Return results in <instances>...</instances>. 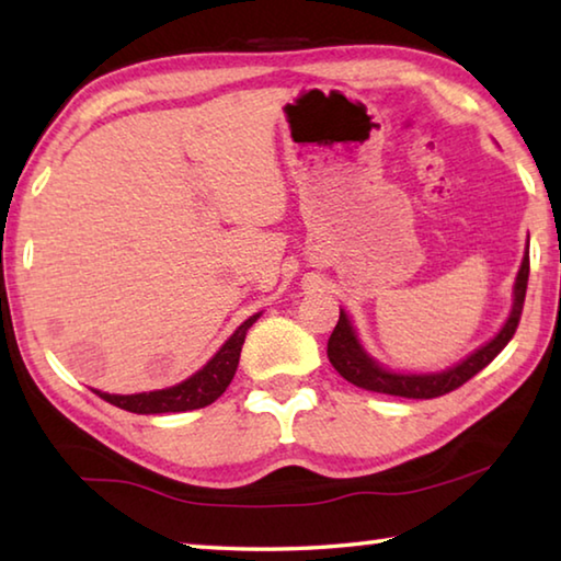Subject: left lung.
<instances>
[{"mask_svg":"<svg viewBox=\"0 0 561 561\" xmlns=\"http://www.w3.org/2000/svg\"><path fill=\"white\" fill-rule=\"evenodd\" d=\"M527 279H529V247L525 260H522V267L517 272L515 282V304H512L510 319L505 321L500 334L485 344L482 348L474 351L458 366L448 368L443 374H391L376 364L374 358L360 348L358 339L354 334V327H351L348 317L341 311L334 331H331L329 344H327V356L331 366L346 378L348 383H354L364 391L371 393H386V396H398V398H438L455 391L462 383H468L474 374H480L492 358H495L502 348L510 344V339L515 336L519 327L522 307H525V294H527Z\"/></svg>","mask_w":561,"mask_h":561,"instance_id":"left-lung-1","label":"left lung"}]
</instances>
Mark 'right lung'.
I'll return each instance as SVG.
<instances>
[{"label":"right lung","instance_id":"right-lung-1","mask_svg":"<svg viewBox=\"0 0 561 561\" xmlns=\"http://www.w3.org/2000/svg\"><path fill=\"white\" fill-rule=\"evenodd\" d=\"M257 317L247 319L244 324L225 341V346L217 351L210 360H207V366H203L201 371L190 376L183 383H178L173 388H163V391L136 393V396H111L101 391H96V396H101L103 401H108L111 405H118L123 411H130L138 415L183 413V411H197V408L210 405L227 391V386H230L232 376L237 371V364H240L247 329L257 321Z\"/></svg>","mask_w":561,"mask_h":561}]
</instances>
